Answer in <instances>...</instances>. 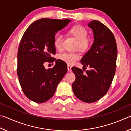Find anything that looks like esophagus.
I'll use <instances>...</instances> for the list:
<instances>
[{
    "instance_id": "esophagus-1",
    "label": "esophagus",
    "mask_w": 131,
    "mask_h": 131,
    "mask_svg": "<svg viewBox=\"0 0 131 131\" xmlns=\"http://www.w3.org/2000/svg\"><path fill=\"white\" fill-rule=\"evenodd\" d=\"M71 68H72L71 66H70V65H68V66H67V70H68V71H69V72L71 71H72Z\"/></svg>"
}]
</instances>
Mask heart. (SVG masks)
I'll use <instances>...</instances> for the list:
<instances>
[{"instance_id":"heart-1","label":"heart","mask_w":131,"mask_h":131,"mask_svg":"<svg viewBox=\"0 0 131 131\" xmlns=\"http://www.w3.org/2000/svg\"><path fill=\"white\" fill-rule=\"evenodd\" d=\"M68 33L74 36L77 39V48L82 51L88 50L90 46V41L87 38L88 31L85 27L82 25H75L68 30ZM63 37L60 33L55 34L53 38V45L57 50H60L62 48ZM78 53L64 52L59 56V58L61 61L68 64H72L80 59Z\"/></svg>"}]
</instances>
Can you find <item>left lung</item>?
<instances>
[{"instance_id": "obj_1", "label": "left lung", "mask_w": 131, "mask_h": 131, "mask_svg": "<svg viewBox=\"0 0 131 131\" xmlns=\"http://www.w3.org/2000/svg\"><path fill=\"white\" fill-rule=\"evenodd\" d=\"M88 26L93 30L94 42L81 63L83 71L88 66L91 70L84 74L82 70L72 67L76 79L72 87L78 99L92 103L104 97L109 90L116 72L117 48L113 33L105 25L94 20Z\"/></svg>"}]
</instances>
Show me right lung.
Here are the masks:
<instances>
[{"mask_svg": "<svg viewBox=\"0 0 131 131\" xmlns=\"http://www.w3.org/2000/svg\"><path fill=\"white\" fill-rule=\"evenodd\" d=\"M71 20L42 18L27 27L18 48L17 75L25 95L37 103L45 102L54 95L59 82L67 72L61 60L52 68L45 69V62L55 61L53 38Z\"/></svg>", "mask_w": 131, "mask_h": 131, "instance_id": "obj_1", "label": "right lung"}]
</instances>
